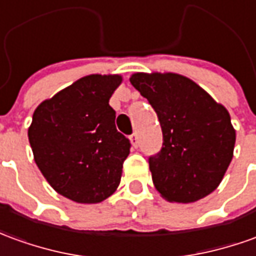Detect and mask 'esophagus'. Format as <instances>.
<instances>
[{
	"label": "esophagus",
	"mask_w": 256,
	"mask_h": 256,
	"mask_svg": "<svg viewBox=\"0 0 256 256\" xmlns=\"http://www.w3.org/2000/svg\"><path fill=\"white\" fill-rule=\"evenodd\" d=\"M128 138H130V142H132V146H133L134 148L138 146V137H137V134L133 133L130 137H128Z\"/></svg>",
	"instance_id": "1"
}]
</instances>
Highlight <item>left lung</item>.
Returning a JSON list of instances; mask_svg holds the SVG:
<instances>
[{"label":"left lung","mask_w":256,"mask_h":256,"mask_svg":"<svg viewBox=\"0 0 256 256\" xmlns=\"http://www.w3.org/2000/svg\"><path fill=\"white\" fill-rule=\"evenodd\" d=\"M130 83L148 100L164 142L150 156L155 188L169 202H196L220 184L236 144L228 110L178 73H134Z\"/></svg>","instance_id":"1"}]
</instances>
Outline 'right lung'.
Listing matches in <instances>:
<instances>
[{"mask_svg":"<svg viewBox=\"0 0 256 256\" xmlns=\"http://www.w3.org/2000/svg\"><path fill=\"white\" fill-rule=\"evenodd\" d=\"M119 74H90L36 108L28 136L34 160L54 190L78 204L110 196L130 141L116 130L110 98Z\"/></svg>","mask_w":256,"mask_h":256,"instance_id":"right-lung-1","label":"right lung"}]
</instances>
